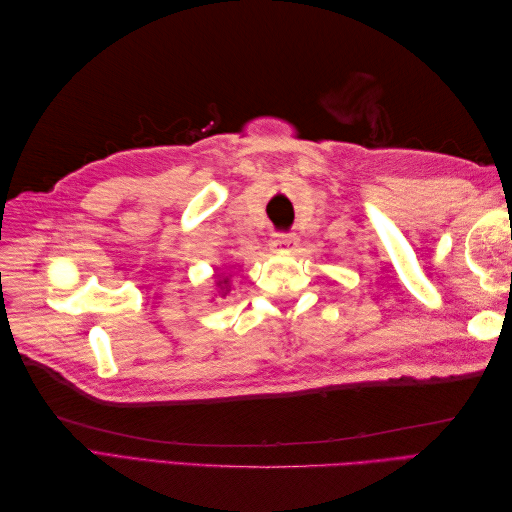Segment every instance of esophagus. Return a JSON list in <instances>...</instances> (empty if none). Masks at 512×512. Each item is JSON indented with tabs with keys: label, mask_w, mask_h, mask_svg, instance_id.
Listing matches in <instances>:
<instances>
[{
	"label": "esophagus",
	"mask_w": 512,
	"mask_h": 512,
	"mask_svg": "<svg viewBox=\"0 0 512 512\" xmlns=\"http://www.w3.org/2000/svg\"><path fill=\"white\" fill-rule=\"evenodd\" d=\"M297 247V237L294 235H275L271 239V250L273 252H290Z\"/></svg>",
	"instance_id": "34e87169"
}]
</instances>
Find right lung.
Here are the masks:
<instances>
[{
	"mask_svg": "<svg viewBox=\"0 0 512 512\" xmlns=\"http://www.w3.org/2000/svg\"><path fill=\"white\" fill-rule=\"evenodd\" d=\"M218 286H224L222 290H224V294H226V292H228V277H222V280L218 282Z\"/></svg>",
	"mask_w": 512,
	"mask_h": 512,
	"instance_id": "right-lung-1",
	"label": "right lung"
}]
</instances>
